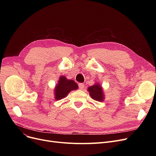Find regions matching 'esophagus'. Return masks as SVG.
<instances>
[{"mask_svg": "<svg viewBox=\"0 0 156 156\" xmlns=\"http://www.w3.org/2000/svg\"><path fill=\"white\" fill-rule=\"evenodd\" d=\"M79 88L80 90H83V88H84V84L83 83H79L78 85Z\"/></svg>", "mask_w": 156, "mask_h": 156, "instance_id": "obj_1", "label": "esophagus"}]
</instances>
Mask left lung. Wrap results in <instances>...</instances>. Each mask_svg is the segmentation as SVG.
<instances>
[{"label":"left lung","instance_id":"1","mask_svg":"<svg viewBox=\"0 0 156 156\" xmlns=\"http://www.w3.org/2000/svg\"><path fill=\"white\" fill-rule=\"evenodd\" d=\"M88 91L94 100L99 102L104 101V94L102 87L99 83H97L93 86L88 87Z\"/></svg>","mask_w":156,"mask_h":156}]
</instances>
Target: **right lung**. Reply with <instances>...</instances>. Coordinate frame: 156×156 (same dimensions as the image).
<instances>
[{"instance_id": "add662e5", "label": "right lung", "mask_w": 156, "mask_h": 156, "mask_svg": "<svg viewBox=\"0 0 156 156\" xmlns=\"http://www.w3.org/2000/svg\"><path fill=\"white\" fill-rule=\"evenodd\" d=\"M78 88V86L75 81L68 80L64 76H60L55 88V99L57 101L61 100L66 97L71 91L75 90Z\"/></svg>"}]
</instances>
